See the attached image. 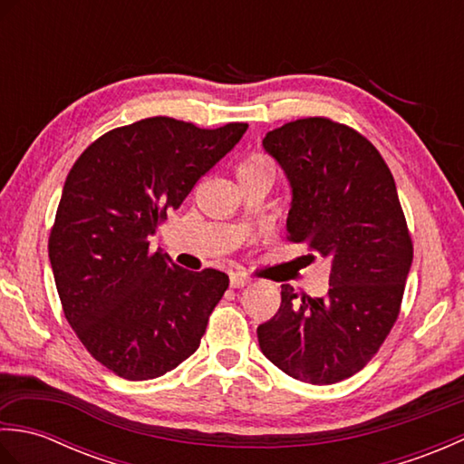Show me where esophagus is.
<instances>
[{
	"label": "esophagus",
	"mask_w": 464,
	"mask_h": 464,
	"mask_svg": "<svg viewBox=\"0 0 464 464\" xmlns=\"http://www.w3.org/2000/svg\"><path fill=\"white\" fill-rule=\"evenodd\" d=\"M229 281H231L233 289H241V287H247V285L251 283V277H247V275H243V273H231Z\"/></svg>",
	"instance_id": "obj_1"
}]
</instances>
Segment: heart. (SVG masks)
Returning a JSON list of instances; mask_svg holds the SVG:
<instances>
[{"instance_id": "b5f03b06", "label": "heart", "mask_w": 464, "mask_h": 464, "mask_svg": "<svg viewBox=\"0 0 464 464\" xmlns=\"http://www.w3.org/2000/svg\"><path fill=\"white\" fill-rule=\"evenodd\" d=\"M251 169H273L271 161L263 155H249L247 160H243L239 165V171H251Z\"/></svg>"}]
</instances>
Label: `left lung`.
<instances>
[{
	"mask_svg": "<svg viewBox=\"0 0 464 464\" xmlns=\"http://www.w3.org/2000/svg\"><path fill=\"white\" fill-rule=\"evenodd\" d=\"M263 147L293 191L287 239L327 259L331 275L324 297L299 299L281 285L259 347L297 381H344L377 354L401 311L412 241L395 179L367 137L327 117L285 123Z\"/></svg>",
	"mask_w": 464,
	"mask_h": 464,
	"instance_id": "8db88e82",
	"label": "left lung"
}]
</instances>
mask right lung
Listing matches in <instances>:
<instances>
[{"label": "right lung", "instance_id": "1", "mask_svg": "<svg viewBox=\"0 0 464 464\" xmlns=\"http://www.w3.org/2000/svg\"><path fill=\"white\" fill-rule=\"evenodd\" d=\"M247 127L147 117L102 135L69 171L49 261L67 323L117 377H161L199 347L229 277L181 269L150 237Z\"/></svg>", "mask_w": 464, "mask_h": 464}]
</instances>
